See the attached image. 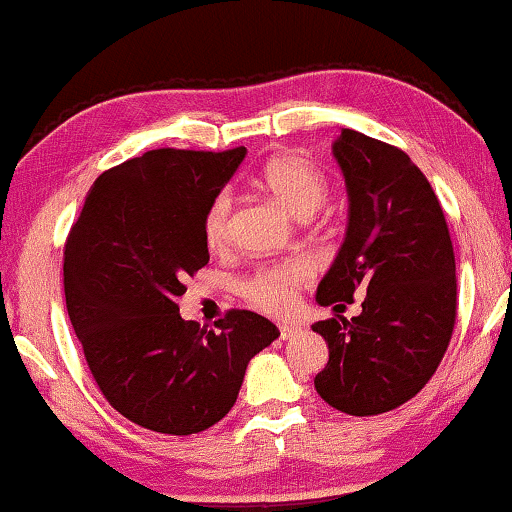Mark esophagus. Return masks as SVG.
<instances>
[{"label":"esophagus","mask_w":512,"mask_h":512,"mask_svg":"<svg viewBox=\"0 0 512 512\" xmlns=\"http://www.w3.org/2000/svg\"><path fill=\"white\" fill-rule=\"evenodd\" d=\"M301 329L299 326H294V324H282L280 326V340H289V338H294L296 333H299Z\"/></svg>","instance_id":"obj_1"}]
</instances>
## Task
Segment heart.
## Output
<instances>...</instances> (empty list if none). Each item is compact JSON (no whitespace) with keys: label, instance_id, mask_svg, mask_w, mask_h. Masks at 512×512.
Segmentation results:
<instances>
[{"label":"heart","instance_id":"heart-1","mask_svg":"<svg viewBox=\"0 0 512 512\" xmlns=\"http://www.w3.org/2000/svg\"><path fill=\"white\" fill-rule=\"evenodd\" d=\"M264 186L271 190L278 200L292 209L296 216H310L315 213L329 193V183L324 174L315 170L308 160L296 156L273 158L262 170ZM230 213H232V193L220 190L213 197L207 213H204V241L207 246L218 250L227 243L230 236ZM312 269L305 262H285L276 266L257 269L253 276L241 282V294L255 305V308L282 315L289 312L296 303V292L310 280Z\"/></svg>","mask_w":512,"mask_h":512}]
</instances>
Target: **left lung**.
Returning <instances> with one entry per match:
<instances>
[{
	"label": "left lung",
	"instance_id": "8db88e82",
	"mask_svg": "<svg viewBox=\"0 0 512 512\" xmlns=\"http://www.w3.org/2000/svg\"><path fill=\"white\" fill-rule=\"evenodd\" d=\"M345 177V241L317 287V303L363 312L312 324L329 345L315 388L333 409L375 416L400 407L439 368L455 326L451 234L425 174L404 151L345 128L333 142Z\"/></svg>",
	"mask_w": 512,
	"mask_h": 512
}]
</instances>
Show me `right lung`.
I'll use <instances>...</instances> for the list:
<instances>
[{
	"label": "right lung",
	"mask_w": 512,
	"mask_h": 512,
	"mask_svg": "<svg viewBox=\"0 0 512 512\" xmlns=\"http://www.w3.org/2000/svg\"><path fill=\"white\" fill-rule=\"evenodd\" d=\"M246 149H154L103 172L64 248L73 331L98 388L128 421L195 434L234 407L250 358L280 331L250 310L183 322V280L209 262L204 213Z\"/></svg>",
	"instance_id": "obj_1"
}]
</instances>
